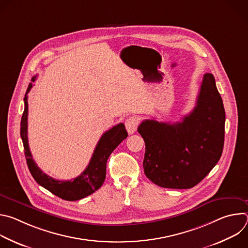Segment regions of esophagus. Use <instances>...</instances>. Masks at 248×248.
<instances>
[{
  "label": "esophagus",
  "mask_w": 248,
  "mask_h": 248,
  "mask_svg": "<svg viewBox=\"0 0 248 248\" xmlns=\"http://www.w3.org/2000/svg\"><path fill=\"white\" fill-rule=\"evenodd\" d=\"M139 119L137 117H130L128 118L126 121H125V127H126V130L128 131V133L132 134L136 131L137 129V126L139 124Z\"/></svg>",
  "instance_id": "esophagus-1"
}]
</instances>
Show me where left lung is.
<instances>
[{
    "label": "left lung",
    "instance_id": "obj_1",
    "mask_svg": "<svg viewBox=\"0 0 248 248\" xmlns=\"http://www.w3.org/2000/svg\"><path fill=\"white\" fill-rule=\"evenodd\" d=\"M226 114L212 74H205L193 111L174 124L145 120L143 169L155 185L175 189L198 185L220 160Z\"/></svg>",
    "mask_w": 248,
    "mask_h": 248
}]
</instances>
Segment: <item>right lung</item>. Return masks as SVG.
Here are the masks:
<instances>
[{
	"label": "right lung",
	"instance_id": "add662e5",
	"mask_svg": "<svg viewBox=\"0 0 248 248\" xmlns=\"http://www.w3.org/2000/svg\"><path fill=\"white\" fill-rule=\"evenodd\" d=\"M35 79H36V77H33L31 81L34 82ZM31 88L32 83H29L24 97V111L20 122V136L24 147L27 166L34 180L56 196L67 201L79 200L92 194L102 186L105 181L106 165H107L109 156L122 141L127 137V131L125 130L124 124H119L101 136L87 168L78 178L70 181L55 180L46 174L34 162L29 149L27 138V94Z\"/></svg>",
	"mask_w": 248,
	"mask_h": 248
}]
</instances>
